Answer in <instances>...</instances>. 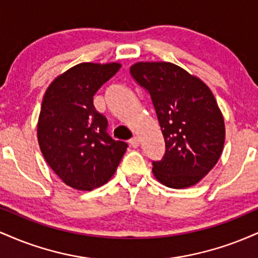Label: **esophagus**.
<instances>
[{
  "instance_id": "obj_1",
  "label": "esophagus",
  "mask_w": 258,
  "mask_h": 258,
  "mask_svg": "<svg viewBox=\"0 0 258 258\" xmlns=\"http://www.w3.org/2000/svg\"><path fill=\"white\" fill-rule=\"evenodd\" d=\"M130 146L132 148H137L139 146V139L137 137H132L130 139Z\"/></svg>"
}]
</instances>
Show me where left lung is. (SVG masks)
I'll use <instances>...</instances> for the list:
<instances>
[{
	"label": "left lung",
	"instance_id": "obj_1",
	"mask_svg": "<svg viewBox=\"0 0 258 258\" xmlns=\"http://www.w3.org/2000/svg\"><path fill=\"white\" fill-rule=\"evenodd\" d=\"M148 91L165 139V154L153 161L155 178L168 188L197 184L223 150V115L211 90L184 69L166 61H139L130 68Z\"/></svg>",
	"mask_w": 258,
	"mask_h": 258
}]
</instances>
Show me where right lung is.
<instances>
[{
	"label": "right lung",
	"instance_id": "1",
	"mask_svg": "<svg viewBox=\"0 0 258 258\" xmlns=\"http://www.w3.org/2000/svg\"><path fill=\"white\" fill-rule=\"evenodd\" d=\"M121 68L119 63H81L47 88L37 123L40 149L67 185L92 190L115 173L127 143L106 132L108 121L96 110L93 96Z\"/></svg>",
	"mask_w": 258,
	"mask_h": 258
}]
</instances>
